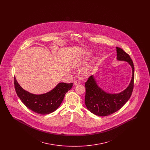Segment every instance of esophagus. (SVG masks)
<instances>
[{
    "label": "esophagus",
    "mask_w": 150,
    "mask_h": 150,
    "mask_svg": "<svg viewBox=\"0 0 150 150\" xmlns=\"http://www.w3.org/2000/svg\"><path fill=\"white\" fill-rule=\"evenodd\" d=\"M80 83H81L80 81V80H75V81H74V85H75V86H76V85L80 84Z\"/></svg>",
    "instance_id": "esophagus-1"
}]
</instances>
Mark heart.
<instances>
[{"mask_svg":"<svg viewBox=\"0 0 150 150\" xmlns=\"http://www.w3.org/2000/svg\"><path fill=\"white\" fill-rule=\"evenodd\" d=\"M89 57V54L86 55L85 57H84L83 59H82V61L81 62L82 63H86V62L87 61L88 59V57ZM91 67L90 66H88L84 70V73L85 74H88L89 73V72L91 71Z\"/></svg>","mask_w":150,"mask_h":150,"instance_id":"b5f03b06","label":"heart"}]
</instances>
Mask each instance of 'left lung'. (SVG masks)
Listing matches in <instances>:
<instances>
[{"label":"left lung","mask_w":150,"mask_h":150,"mask_svg":"<svg viewBox=\"0 0 150 150\" xmlns=\"http://www.w3.org/2000/svg\"><path fill=\"white\" fill-rule=\"evenodd\" d=\"M117 59L128 62L132 69V77L128 86L119 93H107L97 85L93 75L91 76L85 84V103L87 108L94 114L105 116L112 114L120 110L130 98L134 87V64L128 53L120 48L116 47Z\"/></svg>","instance_id":"left-lung-1"}]
</instances>
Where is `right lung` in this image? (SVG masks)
I'll use <instances>...</instances> for the list:
<instances>
[{
  "instance_id": "1",
  "label": "right lung",
  "mask_w": 150,
  "mask_h": 150,
  "mask_svg": "<svg viewBox=\"0 0 150 150\" xmlns=\"http://www.w3.org/2000/svg\"><path fill=\"white\" fill-rule=\"evenodd\" d=\"M14 88L22 103L33 111L39 114H48L56 111L61 104L64 95L70 90L73 83H59L47 93L34 94L24 90L14 78Z\"/></svg>"
}]
</instances>
